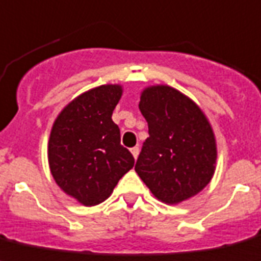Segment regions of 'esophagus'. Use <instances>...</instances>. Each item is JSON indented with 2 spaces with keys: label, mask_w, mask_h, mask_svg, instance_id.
I'll list each match as a JSON object with an SVG mask.
<instances>
[{
  "label": "esophagus",
  "mask_w": 261,
  "mask_h": 261,
  "mask_svg": "<svg viewBox=\"0 0 261 261\" xmlns=\"http://www.w3.org/2000/svg\"><path fill=\"white\" fill-rule=\"evenodd\" d=\"M130 153H132L133 157H135V158L139 157V153H140V148H139V146H135V148L130 149Z\"/></svg>",
  "instance_id": "esophagus-1"
}]
</instances>
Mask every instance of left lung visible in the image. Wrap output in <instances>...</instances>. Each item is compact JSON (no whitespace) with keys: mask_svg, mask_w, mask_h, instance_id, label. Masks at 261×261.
<instances>
[{"mask_svg":"<svg viewBox=\"0 0 261 261\" xmlns=\"http://www.w3.org/2000/svg\"><path fill=\"white\" fill-rule=\"evenodd\" d=\"M139 108L149 137L135 170L157 199L177 204L211 181L217 144L206 116L184 93L169 86L142 91Z\"/></svg>","mask_w":261,"mask_h":261,"instance_id":"8db88e82","label":"left lung"}]
</instances>
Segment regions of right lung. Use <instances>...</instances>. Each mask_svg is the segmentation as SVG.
<instances>
[{
  "label": "right lung",
  "mask_w": 261,
  "mask_h": 261,
  "mask_svg": "<svg viewBox=\"0 0 261 261\" xmlns=\"http://www.w3.org/2000/svg\"><path fill=\"white\" fill-rule=\"evenodd\" d=\"M121 86L107 84L82 93L59 113L48 140V164L58 186L84 206L111 195L135 158L120 144L112 113Z\"/></svg>",
  "instance_id": "add662e5"
}]
</instances>
